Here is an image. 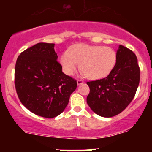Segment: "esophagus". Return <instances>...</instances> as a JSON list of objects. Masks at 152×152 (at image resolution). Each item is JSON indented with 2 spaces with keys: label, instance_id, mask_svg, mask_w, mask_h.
Segmentation results:
<instances>
[{
  "label": "esophagus",
  "instance_id": "esophagus-1",
  "mask_svg": "<svg viewBox=\"0 0 152 152\" xmlns=\"http://www.w3.org/2000/svg\"><path fill=\"white\" fill-rule=\"evenodd\" d=\"M83 83V80H80V79L77 80V85H78V86H79V85L82 84V83Z\"/></svg>",
  "mask_w": 152,
  "mask_h": 152
}]
</instances>
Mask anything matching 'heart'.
I'll return each instance as SVG.
<instances>
[{"instance_id": "heart-1", "label": "heart", "mask_w": 152, "mask_h": 152, "mask_svg": "<svg viewBox=\"0 0 152 152\" xmlns=\"http://www.w3.org/2000/svg\"><path fill=\"white\" fill-rule=\"evenodd\" d=\"M81 73L91 79H100L107 76L114 68L116 53L110 47L92 46L78 43L62 53L60 58L63 70L67 75H72L78 66Z\"/></svg>"}]
</instances>
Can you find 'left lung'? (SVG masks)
I'll list each match as a JSON object with an SVG mask.
<instances>
[{"label":"left lung","instance_id":"8db88e82","mask_svg":"<svg viewBox=\"0 0 152 152\" xmlns=\"http://www.w3.org/2000/svg\"><path fill=\"white\" fill-rule=\"evenodd\" d=\"M140 80L137 58L132 50L119 45L111 72L96 81H88L86 99L91 109L103 117H112L124 111L133 100Z\"/></svg>","mask_w":152,"mask_h":152}]
</instances>
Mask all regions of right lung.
<instances>
[{"label": "right lung", "instance_id": "1", "mask_svg": "<svg viewBox=\"0 0 152 152\" xmlns=\"http://www.w3.org/2000/svg\"><path fill=\"white\" fill-rule=\"evenodd\" d=\"M54 43H38L23 51L15 68V86L20 102L38 116L53 118L64 111L76 81L62 72Z\"/></svg>", "mask_w": 152, "mask_h": 152}]
</instances>
